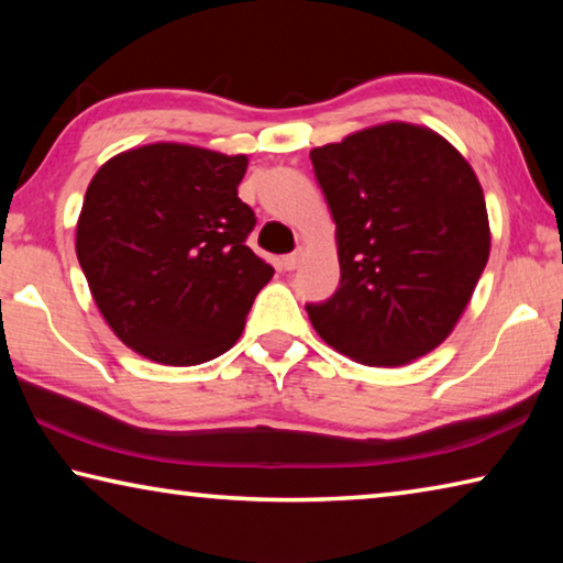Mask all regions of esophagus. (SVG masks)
I'll return each mask as SVG.
<instances>
[{
  "label": "esophagus",
  "instance_id": "34e87169",
  "mask_svg": "<svg viewBox=\"0 0 563 563\" xmlns=\"http://www.w3.org/2000/svg\"><path fill=\"white\" fill-rule=\"evenodd\" d=\"M300 261H302V251L298 247V251H295V253L283 255L280 265H283V271H295V268H298V265H300Z\"/></svg>",
  "mask_w": 563,
  "mask_h": 563
}]
</instances>
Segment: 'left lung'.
I'll list each match as a JSON object with an SVG mask.
<instances>
[{
	"instance_id": "left-lung-1",
	"label": "left lung",
	"mask_w": 563,
	"mask_h": 563,
	"mask_svg": "<svg viewBox=\"0 0 563 563\" xmlns=\"http://www.w3.org/2000/svg\"><path fill=\"white\" fill-rule=\"evenodd\" d=\"M338 228L340 285L308 302L318 335L373 367L407 365L450 335L489 261L479 180L450 141L383 123L310 151Z\"/></svg>"
}]
</instances>
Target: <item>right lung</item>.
Wrapping results in <instances>:
<instances>
[{"mask_svg":"<svg viewBox=\"0 0 563 563\" xmlns=\"http://www.w3.org/2000/svg\"><path fill=\"white\" fill-rule=\"evenodd\" d=\"M245 156L186 144L123 151L91 178L76 258L117 338L188 367L241 338L273 265L245 245L253 208L238 198Z\"/></svg>","mask_w":563,"mask_h":563,"instance_id":"add662e5","label":"right lung"}]
</instances>
